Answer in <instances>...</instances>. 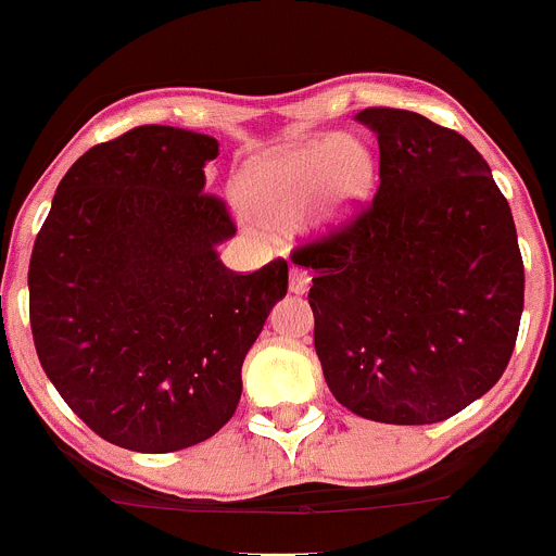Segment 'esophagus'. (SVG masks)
Here are the masks:
<instances>
[{
	"instance_id": "1",
	"label": "esophagus",
	"mask_w": 556,
	"mask_h": 556,
	"mask_svg": "<svg viewBox=\"0 0 556 556\" xmlns=\"http://www.w3.org/2000/svg\"><path fill=\"white\" fill-rule=\"evenodd\" d=\"M309 279H312V277L304 271V268H299V266L290 268V293L304 295L306 290H309Z\"/></svg>"
}]
</instances>
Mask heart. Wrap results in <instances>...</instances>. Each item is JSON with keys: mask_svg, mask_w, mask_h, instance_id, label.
Segmentation results:
<instances>
[{"mask_svg": "<svg viewBox=\"0 0 556 556\" xmlns=\"http://www.w3.org/2000/svg\"><path fill=\"white\" fill-rule=\"evenodd\" d=\"M375 187V154L342 132L261 154L236 181L252 225L274 233L293 230L301 219L320 230L342 228L369 206Z\"/></svg>", "mask_w": 556, "mask_h": 556, "instance_id": "b5f03b06", "label": "heart"}]
</instances>
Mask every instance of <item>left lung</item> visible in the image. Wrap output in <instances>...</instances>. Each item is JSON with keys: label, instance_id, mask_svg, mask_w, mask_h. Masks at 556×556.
<instances>
[{"label": "left lung", "instance_id": "left-lung-1", "mask_svg": "<svg viewBox=\"0 0 556 556\" xmlns=\"http://www.w3.org/2000/svg\"><path fill=\"white\" fill-rule=\"evenodd\" d=\"M380 187L348 228L293 252L312 268L323 377L350 413L438 424L503 377L525 309L510 206L465 135L399 108L355 113Z\"/></svg>", "mask_w": 556, "mask_h": 556}]
</instances>
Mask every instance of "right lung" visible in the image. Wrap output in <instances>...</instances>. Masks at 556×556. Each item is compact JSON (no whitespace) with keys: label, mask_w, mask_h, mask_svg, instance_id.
Listing matches in <instances>:
<instances>
[{"label":"right lung","mask_w":556,"mask_h":556,"mask_svg":"<svg viewBox=\"0 0 556 556\" xmlns=\"http://www.w3.org/2000/svg\"><path fill=\"white\" fill-rule=\"evenodd\" d=\"M217 138L147 124L59 181L29 261L37 358L80 421L118 448L170 454L217 434L241 364L288 293V263L236 274V225L203 195Z\"/></svg>","instance_id":"obj_1"}]
</instances>
